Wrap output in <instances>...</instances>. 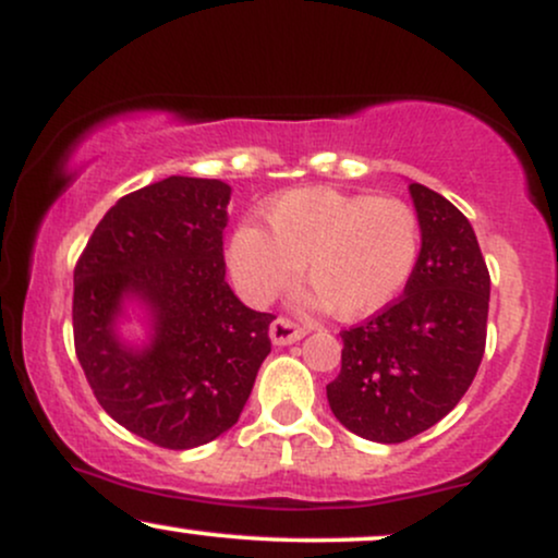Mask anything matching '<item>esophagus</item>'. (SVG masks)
<instances>
[{
    "mask_svg": "<svg viewBox=\"0 0 558 558\" xmlns=\"http://www.w3.org/2000/svg\"><path fill=\"white\" fill-rule=\"evenodd\" d=\"M306 335V327L299 325V322L293 319H286V317H278L270 325V340L275 345H291L296 343Z\"/></svg>",
    "mask_w": 558,
    "mask_h": 558,
    "instance_id": "obj_1",
    "label": "esophagus"
}]
</instances>
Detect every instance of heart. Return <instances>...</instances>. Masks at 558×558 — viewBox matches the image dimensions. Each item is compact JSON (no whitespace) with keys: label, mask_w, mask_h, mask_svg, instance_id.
Returning a JSON list of instances; mask_svg holds the SVG:
<instances>
[{"label":"heart","mask_w":558,"mask_h":558,"mask_svg":"<svg viewBox=\"0 0 558 558\" xmlns=\"http://www.w3.org/2000/svg\"><path fill=\"white\" fill-rule=\"evenodd\" d=\"M267 233L241 226L226 259L233 286L252 304H267L296 280L335 317H366L400 296L421 252V220L402 199L293 190L265 210Z\"/></svg>","instance_id":"1"}]
</instances>
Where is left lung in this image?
<instances>
[{"mask_svg": "<svg viewBox=\"0 0 558 558\" xmlns=\"http://www.w3.org/2000/svg\"><path fill=\"white\" fill-rule=\"evenodd\" d=\"M421 252L398 301L340 332V374L327 385L348 432L400 445L432 428L473 385L486 351L488 278L471 220L424 184H411Z\"/></svg>", "mask_w": 558, "mask_h": 558, "instance_id": "left-lung-1", "label": "left lung"}]
</instances>
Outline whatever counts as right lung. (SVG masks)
I'll return each mask as SVG.
<instances>
[{"mask_svg":"<svg viewBox=\"0 0 558 558\" xmlns=\"http://www.w3.org/2000/svg\"><path fill=\"white\" fill-rule=\"evenodd\" d=\"M228 199L218 179L143 186L104 215L75 267L72 327L87 385L117 424L166 449L207 445L236 424L270 353L275 317L226 283ZM126 298L151 319L143 347L116 332Z\"/></svg>","mask_w":558,"mask_h":558,"instance_id":"right-lung-1","label":"right lung"}]
</instances>
